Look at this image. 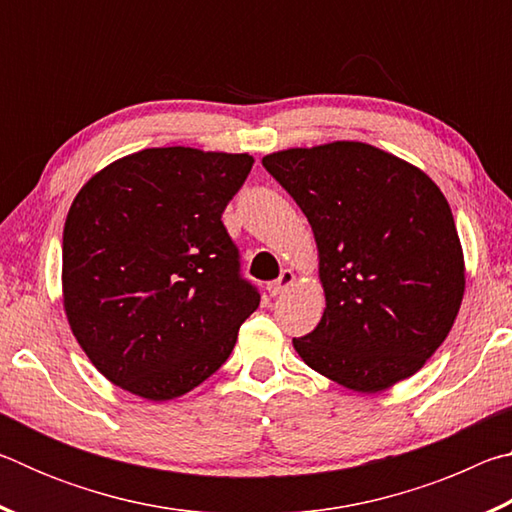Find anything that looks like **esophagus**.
Masks as SVG:
<instances>
[{
  "label": "esophagus",
  "mask_w": 512,
  "mask_h": 512,
  "mask_svg": "<svg viewBox=\"0 0 512 512\" xmlns=\"http://www.w3.org/2000/svg\"><path fill=\"white\" fill-rule=\"evenodd\" d=\"M293 282H296V273H293V271H282V275L277 277L275 282H268L266 291L271 293V296H280V293H284L289 287H293Z\"/></svg>",
  "instance_id": "esophagus-1"
}]
</instances>
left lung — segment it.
I'll return each mask as SVG.
<instances>
[{
    "instance_id": "1",
    "label": "left lung",
    "mask_w": 512,
    "mask_h": 512,
    "mask_svg": "<svg viewBox=\"0 0 512 512\" xmlns=\"http://www.w3.org/2000/svg\"><path fill=\"white\" fill-rule=\"evenodd\" d=\"M314 230L325 311L293 348L320 375L377 393L418 372L465 293L456 223L438 185L363 142L264 155Z\"/></svg>"
}]
</instances>
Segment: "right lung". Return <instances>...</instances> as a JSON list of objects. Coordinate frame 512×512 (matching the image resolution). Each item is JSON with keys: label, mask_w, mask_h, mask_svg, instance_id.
Instances as JSON below:
<instances>
[{"label": "right lung", "mask_w": 512, "mask_h": 512, "mask_svg": "<svg viewBox=\"0 0 512 512\" xmlns=\"http://www.w3.org/2000/svg\"><path fill=\"white\" fill-rule=\"evenodd\" d=\"M253 155L167 146L88 180L63 232V307L103 377L167 402L214 375L259 307L221 221Z\"/></svg>", "instance_id": "right-lung-1"}]
</instances>
